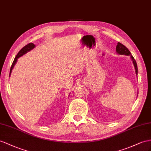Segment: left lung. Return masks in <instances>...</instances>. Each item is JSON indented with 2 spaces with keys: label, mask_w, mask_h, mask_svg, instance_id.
I'll list each match as a JSON object with an SVG mask.
<instances>
[{
  "label": "left lung",
  "mask_w": 151,
  "mask_h": 151,
  "mask_svg": "<svg viewBox=\"0 0 151 151\" xmlns=\"http://www.w3.org/2000/svg\"><path fill=\"white\" fill-rule=\"evenodd\" d=\"M116 51H117V53L120 54V55H125L127 56H131V59L133 60V64L134 65V68H135V72H136L137 75H138V68H137V62L134 60V57L133 56H131V53L129 52V50L127 49L124 45H123L121 44V42H118L117 46H116Z\"/></svg>",
  "instance_id": "1"
}]
</instances>
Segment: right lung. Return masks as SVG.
<instances>
[{
	"instance_id": "1",
	"label": "right lung",
	"mask_w": 151,
	"mask_h": 151,
	"mask_svg": "<svg viewBox=\"0 0 151 151\" xmlns=\"http://www.w3.org/2000/svg\"><path fill=\"white\" fill-rule=\"evenodd\" d=\"M34 47H35V45H34L32 42H30V43L27 44V45H25L24 47H23L20 50V52H19L18 53V54L17 55V56L15 57L14 59L13 60V63L12 64V65H11V69H10V73H9V75H11V71H12V69L14 67V65H15V64H16L17 61V59L18 58L20 57L21 56H22L23 55H24L25 53H26L27 52L30 51V50H31L32 49H33Z\"/></svg>"
}]
</instances>
